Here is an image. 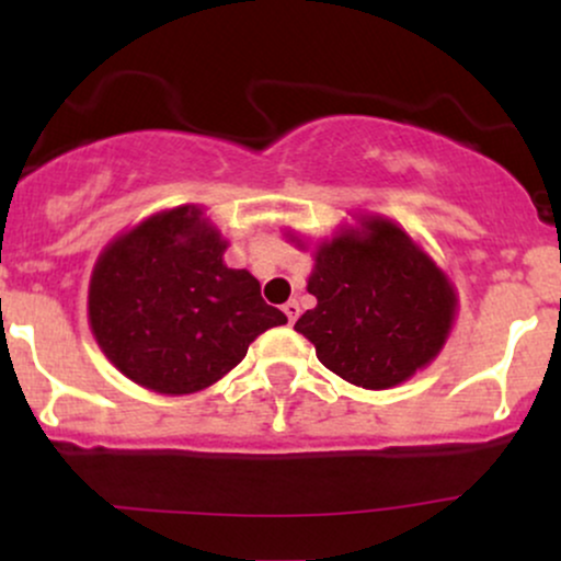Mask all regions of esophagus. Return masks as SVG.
Returning a JSON list of instances; mask_svg holds the SVG:
<instances>
[{"label": "esophagus", "mask_w": 561, "mask_h": 561, "mask_svg": "<svg viewBox=\"0 0 561 561\" xmlns=\"http://www.w3.org/2000/svg\"><path fill=\"white\" fill-rule=\"evenodd\" d=\"M282 311L287 313V319H289V324H295V319L300 317V306L295 300H287L285 302V308H282Z\"/></svg>", "instance_id": "1"}]
</instances>
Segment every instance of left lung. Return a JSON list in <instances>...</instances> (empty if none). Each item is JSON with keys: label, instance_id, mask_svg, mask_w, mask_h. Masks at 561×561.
<instances>
[{"label": "left lung", "instance_id": "left-lung-1", "mask_svg": "<svg viewBox=\"0 0 561 561\" xmlns=\"http://www.w3.org/2000/svg\"><path fill=\"white\" fill-rule=\"evenodd\" d=\"M313 250L308 293L317 308L295 321L319 362L366 390H388L430 366L454 330L459 298L437 263L390 218L353 216ZM295 248L308 244L287 231Z\"/></svg>", "mask_w": 561, "mask_h": 561}]
</instances>
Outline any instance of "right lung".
I'll use <instances>...</instances> for the list:
<instances>
[{
  "mask_svg": "<svg viewBox=\"0 0 561 561\" xmlns=\"http://www.w3.org/2000/svg\"><path fill=\"white\" fill-rule=\"evenodd\" d=\"M227 248L203 208L179 205L102 250L89 327L121 375L160 396H190L229 375L259 334L287 324L253 274L224 263Z\"/></svg>",
  "mask_w": 561,
  "mask_h": 561,
  "instance_id": "right-lung-1",
  "label": "right lung"
}]
</instances>
